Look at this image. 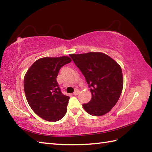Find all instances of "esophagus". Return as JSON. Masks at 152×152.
I'll use <instances>...</instances> for the list:
<instances>
[{"label": "esophagus", "mask_w": 152, "mask_h": 152, "mask_svg": "<svg viewBox=\"0 0 152 152\" xmlns=\"http://www.w3.org/2000/svg\"><path fill=\"white\" fill-rule=\"evenodd\" d=\"M80 93V91L78 90H76L75 91H74V95H75V96H77V95H78V94Z\"/></svg>", "instance_id": "esophagus-1"}]
</instances>
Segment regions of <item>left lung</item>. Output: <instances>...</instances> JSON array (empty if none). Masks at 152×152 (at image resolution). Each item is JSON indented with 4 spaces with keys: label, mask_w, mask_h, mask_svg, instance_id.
<instances>
[{
    "label": "left lung",
    "mask_w": 152,
    "mask_h": 152,
    "mask_svg": "<svg viewBox=\"0 0 152 152\" xmlns=\"http://www.w3.org/2000/svg\"><path fill=\"white\" fill-rule=\"evenodd\" d=\"M70 56L83 74L92 93L91 100L83 104L84 110L95 116L106 114L117 103L122 91L123 76L120 65L101 52Z\"/></svg>",
    "instance_id": "left-lung-1"
}]
</instances>
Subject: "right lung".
I'll return each mask as SVG.
<instances>
[{
    "instance_id": "add662e5",
    "label": "right lung",
    "mask_w": 152,
    "mask_h": 152,
    "mask_svg": "<svg viewBox=\"0 0 152 152\" xmlns=\"http://www.w3.org/2000/svg\"><path fill=\"white\" fill-rule=\"evenodd\" d=\"M72 61L68 56L37 60L27 71L24 89L30 107L48 122L61 120L67 112L69 96L63 94L56 81L59 70Z\"/></svg>"
}]
</instances>
